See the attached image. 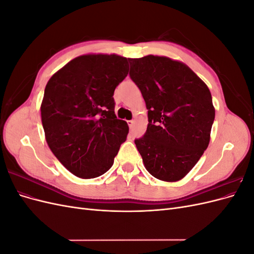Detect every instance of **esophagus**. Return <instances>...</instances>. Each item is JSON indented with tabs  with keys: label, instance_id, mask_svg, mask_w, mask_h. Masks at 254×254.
Listing matches in <instances>:
<instances>
[{
	"label": "esophagus",
	"instance_id": "esophagus-1",
	"mask_svg": "<svg viewBox=\"0 0 254 254\" xmlns=\"http://www.w3.org/2000/svg\"><path fill=\"white\" fill-rule=\"evenodd\" d=\"M127 124H128L129 128H130V129H131V128L133 127V125H134V121H132V120H130V121H127Z\"/></svg>",
	"mask_w": 254,
	"mask_h": 254
}]
</instances>
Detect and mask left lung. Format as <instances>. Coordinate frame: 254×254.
Masks as SVG:
<instances>
[{
	"label": "left lung",
	"mask_w": 254,
	"mask_h": 254,
	"mask_svg": "<svg viewBox=\"0 0 254 254\" xmlns=\"http://www.w3.org/2000/svg\"><path fill=\"white\" fill-rule=\"evenodd\" d=\"M129 76L148 110V126L135 139L144 165L163 181L182 179L203 155L215 119L206 84L179 61L148 55L129 59Z\"/></svg>",
	"instance_id": "obj_1"
}]
</instances>
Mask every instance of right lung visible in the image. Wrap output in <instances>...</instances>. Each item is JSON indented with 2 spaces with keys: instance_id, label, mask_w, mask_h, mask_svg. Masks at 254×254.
<instances>
[{
  "instance_id": "right-lung-1",
  "label": "right lung",
  "mask_w": 254,
  "mask_h": 254,
  "mask_svg": "<svg viewBox=\"0 0 254 254\" xmlns=\"http://www.w3.org/2000/svg\"><path fill=\"white\" fill-rule=\"evenodd\" d=\"M127 58L83 55L54 74L44 90L45 139L66 170L83 179L110 170L129 127L114 112V90L128 74Z\"/></svg>"
}]
</instances>
